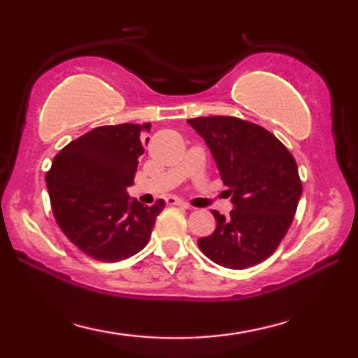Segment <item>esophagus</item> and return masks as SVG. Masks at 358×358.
I'll return each mask as SVG.
<instances>
[{"instance_id": "34e87169", "label": "esophagus", "mask_w": 358, "mask_h": 358, "mask_svg": "<svg viewBox=\"0 0 358 358\" xmlns=\"http://www.w3.org/2000/svg\"><path fill=\"white\" fill-rule=\"evenodd\" d=\"M166 203H168V205H180V207H184V208H192L187 202H184V200H180V199L169 197V199H166Z\"/></svg>"}]
</instances>
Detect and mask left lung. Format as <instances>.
Listing matches in <instances>:
<instances>
[{
    "mask_svg": "<svg viewBox=\"0 0 358 358\" xmlns=\"http://www.w3.org/2000/svg\"><path fill=\"white\" fill-rule=\"evenodd\" d=\"M205 140L231 195L229 217L213 210L217 229L197 244L228 268H246L275 251L293 222L301 180L290 151L271 131L236 117L187 120Z\"/></svg>",
    "mask_w": 358,
    "mask_h": 358,
    "instance_id": "8db88e82",
    "label": "left lung"
}]
</instances>
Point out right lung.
<instances>
[{
    "mask_svg": "<svg viewBox=\"0 0 358 358\" xmlns=\"http://www.w3.org/2000/svg\"><path fill=\"white\" fill-rule=\"evenodd\" d=\"M151 124L104 125L68 143L45 176L58 227L78 249L102 262H117L148 243L164 200L131 199L145 134Z\"/></svg>",
    "mask_w": 358,
    "mask_h": 358,
    "instance_id": "add662e5",
    "label": "right lung"
}]
</instances>
